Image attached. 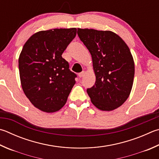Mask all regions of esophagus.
<instances>
[{
    "label": "esophagus",
    "instance_id": "34e87169",
    "mask_svg": "<svg viewBox=\"0 0 159 159\" xmlns=\"http://www.w3.org/2000/svg\"><path fill=\"white\" fill-rule=\"evenodd\" d=\"M84 76H85V71H82V72H80V73L79 74V76L80 78L83 77Z\"/></svg>",
    "mask_w": 159,
    "mask_h": 159
}]
</instances>
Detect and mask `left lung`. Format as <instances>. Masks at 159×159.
Masks as SVG:
<instances>
[{
	"mask_svg": "<svg viewBox=\"0 0 159 159\" xmlns=\"http://www.w3.org/2000/svg\"><path fill=\"white\" fill-rule=\"evenodd\" d=\"M80 41L90 53L96 81L87 92L97 108L111 111L120 107L131 93L135 65L129 48L109 30L78 28Z\"/></svg>",
	"mask_w": 159,
	"mask_h": 159,
	"instance_id": "obj_1",
	"label": "left lung"
}]
</instances>
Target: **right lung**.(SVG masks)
<instances>
[{
    "mask_svg": "<svg viewBox=\"0 0 159 159\" xmlns=\"http://www.w3.org/2000/svg\"><path fill=\"white\" fill-rule=\"evenodd\" d=\"M76 28L39 31L25 43L19 57L20 80L25 96L46 112L61 109L76 83L62 54L74 39Z\"/></svg>",
    "mask_w": 159,
    "mask_h": 159,
    "instance_id": "add662e5",
    "label": "right lung"
}]
</instances>
